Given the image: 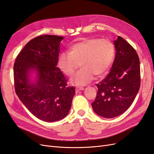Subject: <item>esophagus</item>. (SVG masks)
<instances>
[{
    "instance_id": "esophagus-1",
    "label": "esophagus",
    "mask_w": 154,
    "mask_h": 154,
    "mask_svg": "<svg viewBox=\"0 0 154 154\" xmlns=\"http://www.w3.org/2000/svg\"><path fill=\"white\" fill-rule=\"evenodd\" d=\"M83 90H84V88H83V87H81V86H78V87H77L76 89H75V90H76L77 92L79 91Z\"/></svg>"
}]
</instances>
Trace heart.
<instances>
[{
  "label": "heart",
  "instance_id": "b5f03b06",
  "mask_svg": "<svg viewBox=\"0 0 154 154\" xmlns=\"http://www.w3.org/2000/svg\"><path fill=\"white\" fill-rule=\"evenodd\" d=\"M115 47L108 39L88 38L74 44L70 52L62 53L59 66L66 76L72 77L81 66L82 68L71 79V82L82 86L90 82L93 75L101 77L113 62Z\"/></svg>",
  "mask_w": 154,
  "mask_h": 154
}]
</instances>
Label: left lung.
<instances>
[{
	"label": "left lung",
	"instance_id": "8db88e82",
	"mask_svg": "<svg viewBox=\"0 0 154 154\" xmlns=\"http://www.w3.org/2000/svg\"><path fill=\"white\" fill-rule=\"evenodd\" d=\"M116 56L110 72L98 88L92 107L106 118L120 116L130 107L141 84L140 59L136 50L123 38L114 42Z\"/></svg>",
	"mask_w": 154,
	"mask_h": 154
}]
</instances>
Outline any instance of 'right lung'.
<instances>
[{"instance_id": "right-lung-1", "label": "right lung", "mask_w": 154, "mask_h": 154, "mask_svg": "<svg viewBox=\"0 0 154 154\" xmlns=\"http://www.w3.org/2000/svg\"><path fill=\"white\" fill-rule=\"evenodd\" d=\"M63 36H38L29 41L18 54L14 64V84L20 100L33 115L52 122L65 117L75 91L57 67ZM36 69V83L28 81L29 71Z\"/></svg>"}]
</instances>
